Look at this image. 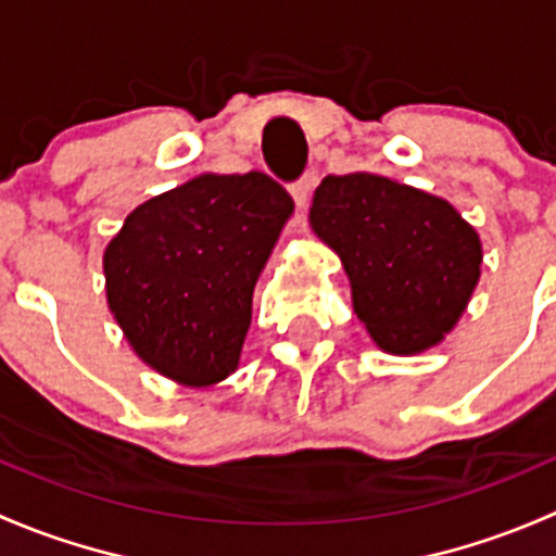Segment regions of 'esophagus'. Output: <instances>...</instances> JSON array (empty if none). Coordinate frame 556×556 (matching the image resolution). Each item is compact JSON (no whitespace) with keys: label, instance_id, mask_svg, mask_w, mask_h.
I'll list each match as a JSON object with an SVG mask.
<instances>
[{"label":"esophagus","instance_id":"obj_1","mask_svg":"<svg viewBox=\"0 0 556 556\" xmlns=\"http://www.w3.org/2000/svg\"><path fill=\"white\" fill-rule=\"evenodd\" d=\"M290 193H293L295 204H299V206L309 204V195H312V177H309V174H306V177H301V179H295V182L290 185Z\"/></svg>","mask_w":556,"mask_h":556}]
</instances>
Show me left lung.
Segmentation results:
<instances>
[{
  "instance_id": "1",
  "label": "left lung",
  "mask_w": 556,
  "mask_h": 556,
  "mask_svg": "<svg viewBox=\"0 0 556 556\" xmlns=\"http://www.w3.org/2000/svg\"><path fill=\"white\" fill-rule=\"evenodd\" d=\"M309 223L341 257L355 314L392 355L439 344L479 282V233L450 201L412 185L328 174L314 190Z\"/></svg>"
}]
</instances>
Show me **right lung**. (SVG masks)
Instances as JSON below:
<instances>
[{
  "mask_svg": "<svg viewBox=\"0 0 556 556\" xmlns=\"http://www.w3.org/2000/svg\"><path fill=\"white\" fill-rule=\"evenodd\" d=\"M290 215L263 172L201 174L139 204L104 250L106 304L134 352L185 387L237 371L252 290Z\"/></svg>",
  "mask_w": 556,
  "mask_h": 556,
  "instance_id": "obj_1",
  "label": "right lung"
}]
</instances>
